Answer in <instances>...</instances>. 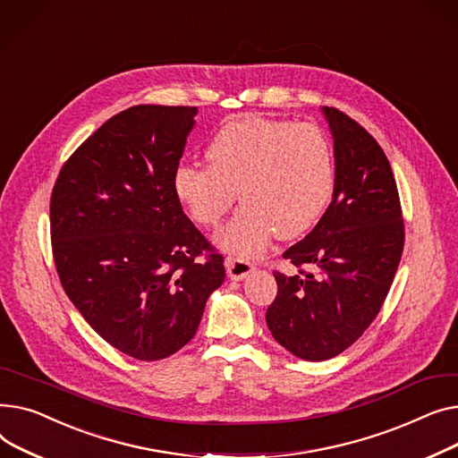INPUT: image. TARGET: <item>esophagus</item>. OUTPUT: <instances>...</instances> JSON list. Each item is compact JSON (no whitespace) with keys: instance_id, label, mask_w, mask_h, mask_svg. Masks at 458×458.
Returning a JSON list of instances; mask_svg holds the SVG:
<instances>
[{"instance_id":"34e87169","label":"esophagus","mask_w":458,"mask_h":458,"mask_svg":"<svg viewBox=\"0 0 458 458\" xmlns=\"http://www.w3.org/2000/svg\"><path fill=\"white\" fill-rule=\"evenodd\" d=\"M225 270H227V276L233 279V281H240L248 277L255 267L251 262L244 260V259H238V257H229L225 260Z\"/></svg>"}]
</instances>
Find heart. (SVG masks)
Segmentation results:
<instances>
[{"mask_svg": "<svg viewBox=\"0 0 458 458\" xmlns=\"http://www.w3.org/2000/svg\"><path fill=\"white\" fill-rule=\"evenodd\" d=\"M207 168L175 170L174 196L201 227H216L236 201L244 203L218 234L222 250L259 257L272 238L293 240L327 208L335 191V158L314 123L234 120L205 149Z\"/></svg>", "mask_w": 458, "mask_h": 458, "instance_id": "obj_1", "label": "heart"}]
</instances>
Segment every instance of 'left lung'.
Instances as JSON below:
<instances>
[{
	"label": "left lung",
	"mask_w": 458,
	"mask_h": 458,
	"mask_svg": "<svg viewBox=\"0 0 458 458\" xmlns=\"http://www.w3.org/2000/svg\"><path fill=\"white\" fill-rule=\"evenodd\" d=\"M333 201L316 227L283 257L309 266L274 272L277 295L266 310L274 338L292 355L327 360L352 345L379 314L403 253L405 227L388 158L371 134L333 106Z\"/></svg>",
	"instance_id": "left-lung-1"
}]
</instances>
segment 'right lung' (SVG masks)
Segmentation results:
<instances>
[{"label": "right lung", "instance_id": "1", "mask_svg": "<svg viewBox=\"0 0 458 458\" xmlns=\"http://www.w3.org/2000/svg\"><path fill=\"white\" fill-rule=\"evenodd\" d=\"M198 106L134 105L106 120L66 160L49 205L61 284L118 352L158 360L191 342L224 257L174 196ZM209 251L205 263L195 257Z\"/></svg>", "mask_w": 458, "mask_h": 458}]
</instances>
